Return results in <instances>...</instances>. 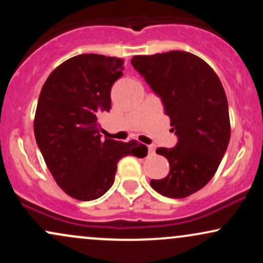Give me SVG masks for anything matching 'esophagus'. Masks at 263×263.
I'll list each match as a JSON object with an SVG mask.
<instances>
[{
    "mask_svg": "<svg viewBox=\"0 0 263 263\" xmlns=\"http://www.w3.org/2000/svg\"><path fill=\"white\" fill-rule=\"evenodd\" d=\"M148 152H149V155H155V153H156V146H153V144H149Z\"/></svg>",
    "mask_w": 263,
    "mask_h": 263,
    "instance_id": "34e87169",
    "label": "esophagus"
}]
</instances>
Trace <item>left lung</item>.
Listing matches in <instances>:
<instances>
[{
  "instance_id": "8db88e82",
  "label": "left lung",
  "mask_w": 263,
  "mask_h": 263,
  "mask_svg": "<svg viewBox=\"0 0 263 263\" xmlns=\"http://www.w3.org/2000/svg\"><path fill=\"white\" fill-rule=\"evenodd\" d=\"M131 63L162 99L178 136L174 148H157L170 162V173L151 186L168 198L189 197L210 182L230 141L221 81L206 62L183 50L135 55Z\"/></svg>"
}]
</instances>
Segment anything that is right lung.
<instances>
[{"instance_id": "1", "label": "right lung", "mask_w": 263, "mask_h": 263, "mask_svg": "<svg viewBox=\"0 0 263 263\" xmlns=\"http://www.w3.org/2000/svg\"><path fill=\"white\" fill-rule=\"evenodd\" d=\"M123 62L80 54L57 66L41 90L33 122L35 141L54 180L78 200L104 195L122 157L143 158L148 152L136 140H104L100 135L98 116L110 111L111 86L121 78Z\"/></svg>"}]
</instances>
